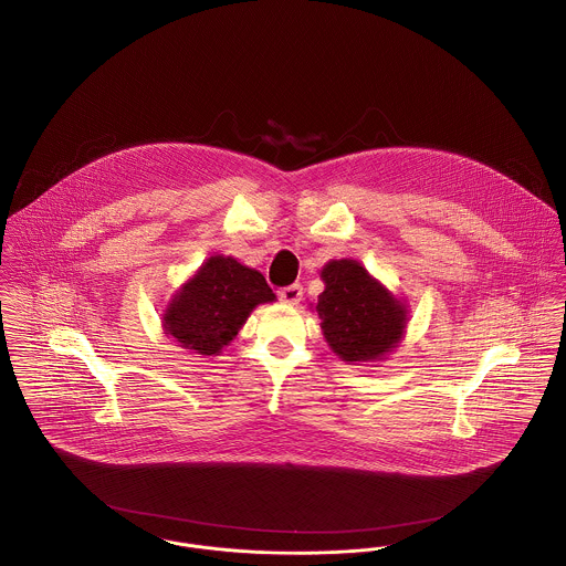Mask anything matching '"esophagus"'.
Listing matches in <instances>:
<instances>
[{"instance_id":"obj_1","label":"esophagus","mask_w":566,"mask_h":566,"mask_svg":"<svg viewBox=\"0 0 566 566\" xmlns=\"http://www.w3.org/2000/svg\"><path fill=\"white\" fill-rule=\"evenodd\" d=\"M301 298H303V285H298V283L279 290V301L285 305H298Z\"/></svg>"}]
</instances>
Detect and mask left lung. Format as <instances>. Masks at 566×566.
<instances>
[{
    "label": "left lung",
    "mask_w": 566,
    "mask_h": 566,
    "mask_svg": "<svg viewBox=\"0 0 566 566\" xmlns=\"http://www.w3.org/2000/svg\"><path fill=\"white\" fill-rule=\"evenodd\" d=\"M316 312L324 339L342 361H375L399 346L407 310L353 259H333L321 272Z\"/></svg>",
    "instance_id": "8db88e82"
}]
</instances>
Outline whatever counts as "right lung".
I'll return each instance as SVG.
<instances>
[{"label": "right lung", "instance_id": "add662e5", "mask_svg": "<svg viewBox=\"0 0 566 566\" xmlns=\"http://www.w3.org/2000/svg\"><path fill=\"white\" fill-rule=\"evenodd\" d=\"M276 296L263 274L233 256H209L174 294L163 328L178 346L198 355H218L238 335L250 312Z\"/></svg>", "mask_w": 566, "mask_h": 566}]
</instances>
